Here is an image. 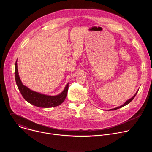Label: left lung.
<instances>
[{"mask_svg": "<svg viewBox=\"0 0 152 152\" xmlns=\"http://www.w3.org/2000/svg\"><path fill=\"white\" fill-rule=\"evenodd\" d=\"M138 91H137V92H136V93L135 94V95L132 97V98H131V99H129V100H127L123 104H122L121 106H118V107H115V108H114V109H112V110H110V111H114V110H117V109H119V108H120V107H123V106H126V104H129L130 102H131L134 99V97H135V96L137 95V93H138Z\"/></svg>", "mask_w": 152, "mask_h": 152, "instance_id": "obj_1", "label": "left lung"}]
</instances>
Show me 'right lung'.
Wrapping results in <instances>:
<instances>
[{
	"mask_svg": "<svg viewBox=\"0 0 152 152\" xmlns=\"http://www.w3.org/2000/svg\"><path fill=\"white\" fill-rule=\"evenodd\" d=\"M15 79L18 88L23 98L29 103L39 107H52L60 105L66 98L69 83L62 92L56 96H48L30 90L21 82L17 69V60L15 64Z\"/></svg>",
	"mask_w": 152,
	"mask_h": 152,
	"instance_id": "obj_1",
	"label": "right lung"
}]
</instances>
